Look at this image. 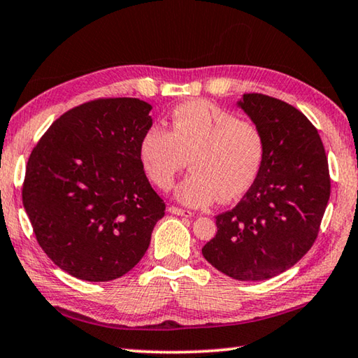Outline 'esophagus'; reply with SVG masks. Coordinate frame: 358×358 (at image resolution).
Masks as SVG:
<instances>
[{
  "label": "esophagus",
  "instance_id": "obj_1",
  "mask_svg": "<svg viewBox=\"0 0 358 358\" xmlns=\"http://www.w3.org/2000/svg\"><path fill=\"white\" fill-rule=\"evenodd\" d=\"M169 211H171L172 215H177V216H187V217H191L192 216V213L191 211H187V210H183V208H178V207H169Z\"/></svg>",
  "mask_w": 358,
  "mask_h": 358
}]
</instances>
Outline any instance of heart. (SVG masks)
Wrapping results in <instances>:
<instances>
[{"label":"heart","mask_w":358,"mask_h":358,"mask_svg":"<svg viewBox=\"0 0 358 358\" xmlns=\"http://www.w3.org/2000/svg\"><path fill=\"white\" fill-rule=\"evenodd\" d=\"M264 136L250 120L208 101H191L171 113V129L151 126L138 157L147 177L169 191L189 159L191 173L175 197L187 207H207L216 199L230 202L250 189L264 159Z\"/></svg>","instance_id":"b5f03b06"}]
</instances>
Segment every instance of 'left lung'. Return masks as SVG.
<instances>
[{"label":"left lung","instance_id":"left-lung-1","mask_svg":"<svg viewBox=\"0 0 358 358\" xmlns=\"http://www.w3.org/2000/svg\"><path fill=\"white\" fill-rule=\"evenodd\" d=\"M237 106L264 136V159L243 199L216 216L203 257L238 281H264L294 266L317 238L330 175L317 129L294 106L259 93Z\"/></svg>","mask_w":358,"mask_h":358}]
</instances>
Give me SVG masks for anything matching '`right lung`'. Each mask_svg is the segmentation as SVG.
I'll list each match as a JSON object with an SVG mask.
<instances>
[{
  "label": "right lung",
  "instance_id": "right-lung-1",
  "mask_svg": "<svg viewBox=\"0 0 358 358\" xmlns=\"http://www.w3.org/2000/svg\"><path fill=\"white\" fill-rule=\"evenodd\" d=\"M150 110L136 98L85 102L63 113L29 155L22 199L36 240L78 280L128 273L164 216L138 157Z\"/></svg>",
  "mask_w": 358,
  "mask_h": 358
}]
</instances>
